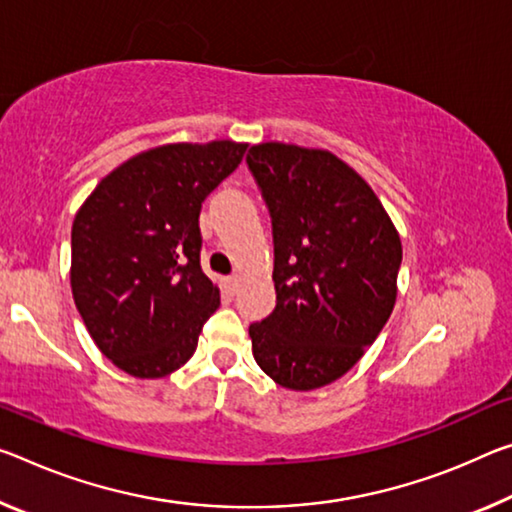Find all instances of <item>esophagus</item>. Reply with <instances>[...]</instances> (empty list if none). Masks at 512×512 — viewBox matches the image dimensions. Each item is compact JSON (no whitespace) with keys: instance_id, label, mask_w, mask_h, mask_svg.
Listing matches in <instances>:
<instances>
[{"instance_id":"34e87169","label":"esophagus","mask_w":512,"mask_h":512,"mask_svg":"<svg viewBox=\"0 0 512 512\" xmlns=\"http://www.w3.org/2000/svg\"><path fill=\"white\" fill-rule=\"evenodd\" d=\"M225 285H227V289H230L232 294H234V291H237V287H239V275H237V273H234V275H227V278H225Z\"/></svg>"}]
</instances>
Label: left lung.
<instances>
[{
  "label": "left lung",
  "instance_id": "1",
  "mask_svg": "<svg viewBox=\"0 0 512 512\" xmlns=\"http://www.w3.org/2000/svg\"><path fill=\"white\" fill-rule=\"evenodd\" d=\"M273 223L278 303L250 326L266 376L326 387L376 342L396 303L401 237L371 186L328 150L266 141L248 152Z\"/></svg>",
  "mask_w": 512,
  "mask_h": 512
}]
</instances>
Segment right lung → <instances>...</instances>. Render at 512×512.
Here are the masks:
<instances>
[{
  "mask_svg": "<svg viewBox=\"0 0 512 512\" xmlns=\"http://www.w3.org/2000/svg\"><path fill=\"white\" fill-rule=\"evenodd\" d=\"M248 143H166L113 168L72 221V298L118 369L164 378L196 353L221 291L200 269V207Z\"/></svg>",
  "mask_w": 512,
  "mask_h": 512,
  "instance_id": "1",
  "label": "right lung"
}]
</instances>
